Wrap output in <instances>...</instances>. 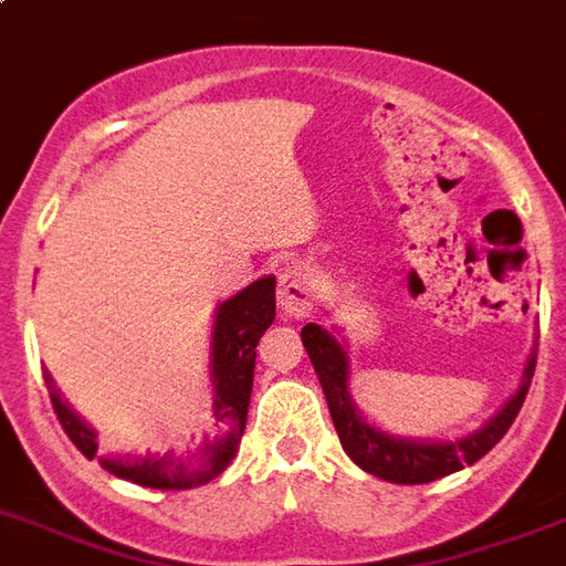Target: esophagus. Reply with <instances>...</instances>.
Masks as SVG:
<instances>
[{
  "label": "esophagus",
  "instance_id": "obj_1",
  "mask_svg": "<svg viewBox=\"0 0 566 566\" xmlns=\"http://www.w3.org/2000/svg\"><path fill=\"white\" fill-rule=\"evenodd\" d=\"M314 305V279L305 266H284L279 273V308L284 317H305Z\"/></svg>",
  "mask_w": 566,
  "mask_h": 566
}]
</instances>
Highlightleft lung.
I'll return each instance as SVG.
<instances>
[{
    "label": "left lung",
    "mask_w": 566,
    "mask_h": 566,
    "mask_svg": "<svg viewBox=\"0 0 566 566\" xmlns=\"http://www.w3.org/2000/svg\"><path fill=\"white\" fill-rule=\"evenodd\" d=\"M302 344L317 370L323 395L329 403L332 424L338 430L344 451L359 469L374 478H382L388 484H430L437 478L460 472L463 465L478 463L511 430L513 418L520 416L528 386H532L534 365H537V353H532L525 361L520 388L481 430H474L457 442H433V439L391 437L361 418L350 398V359H347L344 344L335 340L332 332L317 323H308V326H302Z\"/></svg>",
    "instance_id": "1"
}]
</instances>
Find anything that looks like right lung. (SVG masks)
<instances>
[{
    "label": "right lung",
    "instance_id": "right-lung-1",
    "mask_svg": "<svg viewBox=\"0 0 566 566\" xmlns=\"http://www.w3.org/2000/svg\"><path fill=\"white\" fill-rule=\"evenodd\" d=\"M275 321V279H258L249 287L226 300L213 314V335H210V386H213V437L189 457H101L97 454V433L85 424L59 395L53 377L46 374V388L53 400L55 418L71 442L82 454L94 460L115 478L133 481L150 490H192L210 484L226 472L234 460L245 430V412L252 398L254 379V347Z\"/></svg>",
    "mask_w": 566,
    "mask_h": 566
}]
</instances>
